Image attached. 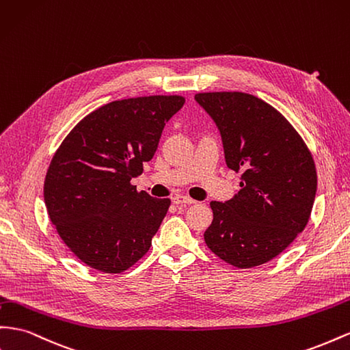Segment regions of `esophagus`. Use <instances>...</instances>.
<instances>
[{
    "instance_id": "esophagus-1",
    "label": "esophagus",
    "mask_w": 350,
    "mask_h": 350,
    "mask_svg": "<svg viewBox=\"0 0 350 350\" xmlns=\"http://www.w3.org/2000/svg\"><path fill=\"white\" fill-rule=\"evenodd\" d=\"M172 202H174L175 204H193V203H196V202L193 200V198L187 197V196H183V194L174 196V197H172Z\"/></svg>"
}]
</instances>
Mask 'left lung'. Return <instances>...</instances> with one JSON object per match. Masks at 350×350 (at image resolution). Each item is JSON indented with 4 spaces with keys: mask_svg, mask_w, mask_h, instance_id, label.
<instances>
[{
    "mask_svg": "<svg viewBox=\"0 0 350 350\" xmlns=\"http://www.w3.org/2000/svg\"><path fill=\"white\" fill-rule=\"evenodd\" d=\"M221 132L226 166L243 172L240 191L211 202L204 241L216 256L245 269L267 263L305 230L317 193V169L305 141L268 103L245 92H200Z\"/></svg>",
    "mask_w": 350,
    "mask_h": 350,
    "instance_id": "1",
    "label": "left lung"
}]
</instances>
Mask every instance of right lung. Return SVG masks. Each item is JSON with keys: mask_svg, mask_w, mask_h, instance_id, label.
Instances as JSON below:
<instances>
[{"mask_svg": "<svg viewBox=\"0 0 350 350\" xmlns=\"http://www.w3.org/2000/svg\"><path fill=\"white\" fill-rule=\"evenodd\" d=\"M181 96L111 101L91 111L54 153L44 183L53 225L85 265L120 273L144 256L171 206L131 179L153 159Z\"/></svg>", "mask_w": 350, "mask_h": 350, "instance_id": "add662e5", "label": "right lung"}]
</instances>
